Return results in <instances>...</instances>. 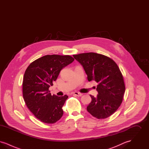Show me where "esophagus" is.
Returning <instances> with one entry per match:
<instances>
[{
  "mask_svg": "<svg viewBox=\"0 0 149 149\" xmlns=\"http://www.w3.org/2000/svg\"><path fill=\"white\" fill-rule=\"evenodd\" d=\"M73 94L75 95H77L78 97H81V96L83 95V93H80L74 92L73 93Z\"/></svg>",
  "mask_w": 149,
  "mask_h": 149,
  "instance_id": "34e87169",
  "label": "esophagus"
}]
</instances>
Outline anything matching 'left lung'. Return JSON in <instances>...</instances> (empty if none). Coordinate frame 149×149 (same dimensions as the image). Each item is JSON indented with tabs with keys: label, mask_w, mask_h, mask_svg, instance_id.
<instances>
[{
	"label": "left lung",
	"mask_w": 149,
	"mask_h": 149,
	"mask_svg": "<svg viewBox=\"0 0 149 149\" xmlns=\"http://www.w3.org/2000/svg\"><path fill=\"white\" fill-rule=\"evenodd\" d=\"M73 56L83 65L88 81L98 83V94L97 97L90 95L92 101L87 111L98 119L111 116L120 106L125 92L119 67L110 57L97 53H83Z\"/></svg>",
	"instance_id": "left-lung-1"
}]
</instances>
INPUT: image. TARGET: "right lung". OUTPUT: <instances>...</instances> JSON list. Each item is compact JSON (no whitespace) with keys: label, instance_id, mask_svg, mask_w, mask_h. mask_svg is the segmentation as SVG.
Listing matches in <instances>:
<instances>
[{"label":"right lung","instance_id":"1","mask_svg":"<svg viewBox=\"0 0 149 149\" xmlns=\"http://www.w3.org/2000/svg\"><path fill=\"white\" fill-rule=\"evenodd\" d=\"M74 58L69 55H48L29 64L23 80V97L29 110L43 123L56 122L63 116L68 96L52 95L49 91L59 73Z\"/></svg>","mask_w":149,"mask_h":149}]
</instances>
